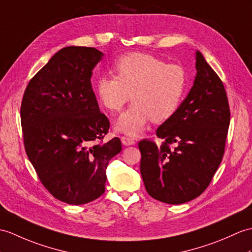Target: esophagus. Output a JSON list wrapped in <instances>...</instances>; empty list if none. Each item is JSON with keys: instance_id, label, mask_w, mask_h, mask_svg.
<instances>
[{"instance_id": "1", "label": "esophagus", "mask_w": 252, "mask_h": 252, "mask_svg": "<svg viewBox=\"0 0 252 252\" xmlns=\"http://www.w3.org/2000/svg\"><path fill=\"white\" fill-rule=\"evenodd\" d=\"M121 142L125 146H131L135 144V140L132 137H127V136H121Z\"/></svg>"}]
</instances>
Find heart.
<instances>
[{"label": "heart", "mask_w": 252, "mask_h": 252, "mask_svg": "<svg viewBox=\"0 0 252 252\" xmlns=\"http://www.w3.org/2000/svg\"><path fill=\"white\" fill-rule=\"evenodd\" d=\"M113 68L116 76H99L95 91L110 113L120 112L132 99V106L117 121V130L134 136L143 132L150 120L161 124L176 114L188 86V75L179 64L132 52L120 57Z\"/></svg>", "instance_id": "1"}]
</instances>
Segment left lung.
Listing matches in <instances>:
<instances>
[{"mask_svg": "<svg viewBox=\"0 0 252 252\" xmlns=\"http://www.w3.org/2000/svg\"><path fill=\"white\" fill-rule=\"evenodd\" d=\"M196 76L172 118L157 128L163 139L138 143L140 174L148 194L178 205L201 195L222 161L230 126V106L219 76L196 51ZM173 147L172 148L171 146Z\"/></svg>", "mask_w": 252, "mask_h": 252, "instance_id": "obj_1", "label": "left lung"}]
</instances>
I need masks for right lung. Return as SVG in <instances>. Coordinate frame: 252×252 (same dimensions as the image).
Listing matches in <instances>:
<instances>
[{"label":"right lung","mask_w":252,"mask_h":252,"mask_svg":"<svg viewBox=\"0 0 252 252\" xmlns=\"http://www.w3.org/2000/svg\"><path fill=\"white\" fill-rule=\"evenodd\" d=\"M102 57L92 47L62 48L30 80L21 102L29 160L45 188L72 205L103 194L108 162L122 149L118 137L103 143L109 120L91 85Z\"/></svg>","instance_id":"1"}]
</instances>
